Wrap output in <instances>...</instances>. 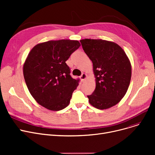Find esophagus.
<instances>
[{"label": "esophagus", "mask_w": 155, "mask_h": 155, "mask_svg": "<svg viewBox=\"0 0 155 155\" xmlns=\"http://www.w3.org/2000/svg\"><path fill=\"white\" fill-rule=\"evenodd\" d=\"M87 75L86 73H83L82 74V75L80 76V79L82 80V81H84V80H85L87 78Z\"/></svg>", "instance_id": "obj_1"}]
</instances>
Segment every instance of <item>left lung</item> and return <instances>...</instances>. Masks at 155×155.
Instances as JSON below:
<instances>
[{
  "label": "left lung",
  "mask_w": 155,
  "mask_h": 155,
  "mask_svg": "<svg viewBox=\"0 0 155 155\" xmlns=\"http://www.w3.org/2000/svg\"><path fill=\"white\" fill-rule=\"evenodd\" d=\"M92 61L95 89L88 95L94 107L104 110L114 106L126 95L131 78V64L124 50L114 42L103 39L80 40Z\"/></svg>",
  "instance_id": "1"
}]
</instances>
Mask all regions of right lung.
I'll return each mask as SVG.
<instances>
[{"instance_id":"add662e5","label":"right lung","mask_w":155,"mask_h":155,"mask_svg":"<svg viewBox=\"0 0 155 155\" xmlns=\"http://www.w3.org/2000/svg\"><path fill=\"white\" fill-rule=\"evenodd\" d=\"M80 46L77 40H51L31 49L23 64L28 90L41 106L58 111L67 107L78 79L71 77L66 61Z\"/></svg>"}]
</instances>
